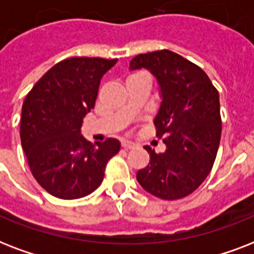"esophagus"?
<instances>
[{"label":"esophagus","instance_id":"1","mask_svg":"<svg viewBox=\"0 0 254 254\" xmlns=\"http://www.w3.org/2000/svg\"><path fill=\"white\" fill-rule=\"evenodd\" d=\"M121 145H123L124 149H131V147H134V143L131 142V141H123Z\"/></svg>","mask_w":254,"mask_h":254}]
</instances>
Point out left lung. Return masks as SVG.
<instances>
[{"instance_id":"1","label":"left lung","mask_w":254,"mask_h":254,"mask_svg":"<svg viewBox=\"0 0 254 254\" xmlns=\"http://www.w3.org/2000/svg\"><path fill=\"white\" fill-rule=\"evenodd\" d=\"M139 68L158 83L161 103L153 121L166 150L157 154L143 146L150 161L135 177L154 196L181 199L204 182L216 158L221 135L219 92L200 67L170 50L134 57L129 69Z\"/></svg>"}]
</instances>
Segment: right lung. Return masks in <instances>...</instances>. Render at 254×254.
I'll return each mask as SVG.
<instances>
[{
  "label": "right lung",
  "instance_id": "obj_1",
  "mask_svg": "<svg viewBox=\"0 0 254 254\" xmlns=\"http://www.w3.org/2000/svg\"><path fill=\"white\" fill-rule=\"evenodd\" d=\"M117 59L71 58L59 62L27 93L21 116V143L37 182L59 199L95 191L120 141L92 145L81 123L93 109L101 77Z\"/></svg>",
  "mask_w": 254,
  "mask_h": 254
}]
</instances>
